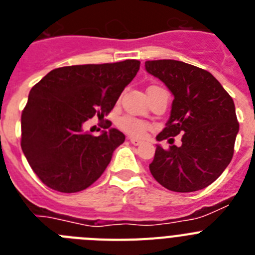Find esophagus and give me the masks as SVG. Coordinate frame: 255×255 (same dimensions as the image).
I'll list each match as a JSON object with an SVG mask.
<instances>
[{
  "instance_id": "1",
  "label": "esophagus",
  "mask_w": 255,
  "mask_h": 255,
  "mask_svg": "<svg viewBox=\"0 0 255 255\" xmlns=\"http://www.w3.org/2000/svg\"><path fill=\"white\" fill-rule=\"evenodd\" d=\"M129 140H130V143H131V144H134V145H139V144H141V143H143V141H141L140 139L132 138V136H130V138H129Z\"/></svg>"
}]
</instances>
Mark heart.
<instances>
[{"label": "heart", "mask_w": 255, "mask_h": 255, "mask_svg": "<svg viewBox=\"0 0 255 255\" xmlns=\"http://www.w3.org/2000/svg\"><path fill=\"white\" fill-rule=\"evenodd\" d=\"M119 128H120L123 131L128 132V134L132 135V136H143L147 130L149 129V124L145 123L143 120H139L136 117L129 116V115H125L119 120Z\"/></svg>", "instance_id": "obj_1"}]
</instances>
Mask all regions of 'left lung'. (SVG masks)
<instances>
[{
  "label": "left lung",
  "mask_w": 255,
  "mask_h": 255,
  "mask_svg": "<svg viewBox=\"0 0 255 255\" xmlns=\"http://www.w3.org/2000/svg\"><path fill=\"white\" fill-rule=\"evenodd\" d=\"M149 74L161 79L175 100L167 125L157 135L170 147L158 145L150 173L166 189L190 193L220 177L234 155L239 123L235 105L217 79L207 70L176 60L145 62ZM182 135L180 147L172 136Z\"/></svg>",
  "instance_id": "left-lung-1"
}]
</instances>
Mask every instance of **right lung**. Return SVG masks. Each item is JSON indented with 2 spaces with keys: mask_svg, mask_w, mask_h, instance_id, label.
Masks as SVG:
<instances>
[{
  "mask_svg": "<svg viewBox=\"0 0 255 255\" xmlns=\"http://www.w3.org/2000/svg\"><path fill=\"white\" fill-rule=\"evenodd\" d=\"M139 67L138 60L58 67L31 88L21 112L20 144L44 185L76 193L100 179L125 135L111 129L94 136L83 125L111 112ZM105 123L103 129L112 124Z\"/></svg>",
  "mask_w": 255,
  "mask_h": 255,
  "instance_id": "add662e5",
  "label": "right lung"
}]
</instances>
